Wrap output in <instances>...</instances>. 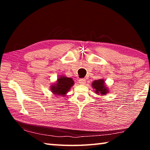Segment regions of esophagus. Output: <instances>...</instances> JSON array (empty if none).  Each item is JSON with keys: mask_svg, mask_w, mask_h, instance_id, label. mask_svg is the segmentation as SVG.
Segmentation results:
<instances>
[{"mask_svg": "<svg viewBox=\"0 0 150 150\" xmlns=\"http://www.w3.org/2000/svg\"><path fill=\"white\" fill-rule=\"evenodd\" d=\"M79 82L81 85H85L86 83V79L84 78H82V79H80L79 80Z\"/></svg>", "mask_w": 150, "mask_h": 150, "instance_id": "obj_1", "label": "esophagus"}]
</instances>
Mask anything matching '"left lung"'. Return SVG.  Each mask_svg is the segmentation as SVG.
I'll use <instances>...</instances> for the list:
<instances>
[{
    "label": "left lung",
    "mask_w": 150,
    "mask_h": 150,
    "mask_svg": "<svg viewBox=\"0 0 150 150\" xmlns=\"http://www.w3.org/2000/svg\"><path fill=\"white\" fill-rule=\"evenodd\" d=\"M104 83L105 81L103 79L96 80L93 83V87L95 89L96 93H100L101 95H105L107 93V88L105 87Z\"/></svg>",
    "instance_id": "8db88e82"
}]
</instances>
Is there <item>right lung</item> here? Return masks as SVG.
<instances>
[{
    "label": "right lung",
    "mask_w": 150,
    "mask_h": 150,
    "mask_svg": "<svg viewBox=\"0 0 150 150\" xmlns=\"http://www.w3.org/2000/svg\"><path fill=\"white\" fill-rule=\"evenodd\" d=\"M73 84L74 81L71 78L61 77L57 79V84L52 86L51 90H52V93L54 94L64 96Z\"/></svg>",
    "instance_id": "obj_1"
}]
</instances>
